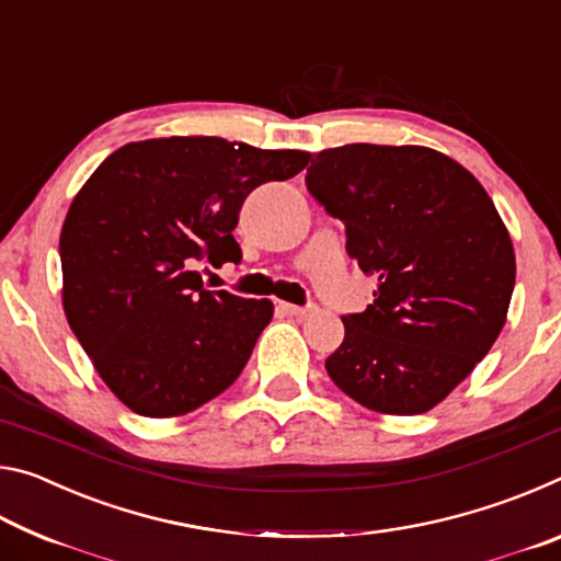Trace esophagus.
<instances>
[{
  "label": "esophagus",
  "mask_w": 561,
  "mask_h": 561,
  "mask_svg": "<svg viewBox=\"0 0 561 561\" xmlns=\"http://www.w3.org/2000/svg\"><path fill=\"white\" fill-rule=\"evenodd\" d=\"M279 309L287 311L289 317H299V319H307L311 314H317V307H297V304H287V301H279Z\"/></svg>",
  "instance_id": "obj_1"
}]
</instances>
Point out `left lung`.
<instances>
[{
  "label": "left lung",
  "mask_w": 561,
  "mask_h": 561,
  "mask_svg": "<svg viewBox=\"0 0 561 561\" xmlns=\"http://www.w3.org/2000/svg\"><path fill=\"white\" fill-rule=\"evenodd\" d=\"M307 187L346 225V250L378 279L344 321L327 371L386 415L431 411L485 358L507 321L515 250L485 187L425 146L321 150Z\"/></svg>",
  "instance_id": "1"
}]
</instances>
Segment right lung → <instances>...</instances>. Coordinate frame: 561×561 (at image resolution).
<instances>
[{
	"label": "right lung",
	"mask_w": 561,
	"mask_h": 561,
	"mask_svg": "<svg viewBox=\"0 0 561 561\" xmlns=\"http://www.w3.org/2000/svg\"><path fill=\"white\" fill-rule=\"evenodd\" d=\"M309 160L215 136L150 138L111 153L76 193L59 240L64 311L133 413L185 415L242 374L274 304L205 289L195 267L240 262L244 197Z\"/></svg>",
	"instance_id": "right-lung-1"
}]
</instances>
